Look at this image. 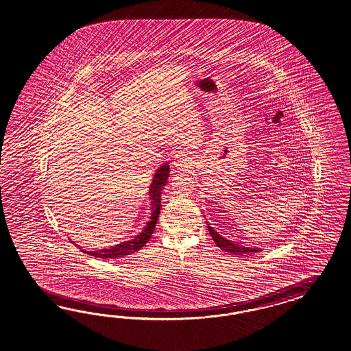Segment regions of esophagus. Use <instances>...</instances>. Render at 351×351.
<instances>
[{"instance_id": "obj_1", "label": "esophagus", "mask_w": 351, "mask_h": 351, "mask_svg": "<svg viewBox=\"0 0 351 351\" xmlns=\"http://www.w3.org/2000/svg\"><path fill=\"white\" fill-rule=\"evenodd\" d=\"M175 167H178L179 170L182 169H188L189 166L191 165V158L189 157L186 152H179V154L175 156Z\"/></svg>"}]
</instances>
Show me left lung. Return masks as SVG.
<instances>
[{
	"instance_id": "8db88e82",
	"label": "left lung",
	"mask_w": 351,
	"mask_h": 351,
	"mask_svg": "<svg viewBox=\"0 0 351 351\" xmlns=\"http://www.w3.org/2000/svg\"><path fill=\"white\" fill-rule=\"evenodd\" d=\"M206 227H208V231L210 233V236H212V239H213L214 242H215V245H217L218 247L222 248L223 251H226V252H230V254H233V255H241V256H242V255H247L250 252H257V251H260V248L243 247V246H239L236 242H232V241H228V239H223L222 236L214 231L213 228H212L209 224H208Z\"/></svg>"
}]
</instances>
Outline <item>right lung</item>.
<instances>
[{"mask_svg": "<svg viewBox=\"0 0 351 351\" xmlns=\"http://www.w3.org/2000/svg\"><path fill=\"white\" fill-rule=\"evenodd\" d=\"M169 173H170V166L167 163H165L157 170L156 175H154V181L149 186L152 215H151L149 222L147 223L145 230L141 232L137 237L127 241V242H123V243L117 245L114 247L106 248V250H97V251H84L82 248H80V250L82 252H87L91 256L100 257V258H118V257L127 256L129 254L136 252L138 250L143 247L151 239V236H152L154 231V227H156V223L158 219L160 208H161V194H162L163 186L167 182Z\"/></svg>", "mask_w": 351, "mask_h": 351, "instance_id": "add662e5", "label": "right lung"}]
</instances>
